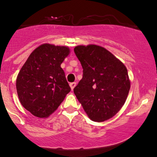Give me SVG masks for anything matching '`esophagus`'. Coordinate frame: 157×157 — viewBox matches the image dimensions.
<instances>
[{"label": "esophagus", "mask_w": 157, "mask_h": 157, "mask_svg": "<svg viewBox=\"0 0 157 157\" xmlns=\"http://www.w3.org/2000/svg\"><path fill=\"white\" fill-rule=\"evenodd\" d=\"M70 86H71V90H73L74 87L76 86V83H75V82H73V83H70Z\"/></svg>", "instance_id": "34e87169"}]
</instances>
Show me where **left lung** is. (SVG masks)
I'll list each match as a JSON object with an SVG mask.
<instances>
[{
    "mask_svg": "<svg viewBox=\"0 0 157 157\" xmlns=\"http://www.w3.org/2000/svg\"><path fill=\"white\" fill-rule=\"evenodd\" d=\"M74 52L83 67V78L74 89L92 121L113 117L126 102L130 80L126 66L104 47L77 46Z\"/></svg>",
    "mask_w": 157,
    "mask_h": 157,
    "instance_id": "1",
    "label": "left lung"
}]
</instances>
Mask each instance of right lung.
Here are the masks:
<instances>
[{"instance_id": "add662e5", "label": "right lung", "mask_w": 157, "mask_h": 157, "mask_svg": "<svg viewBox=\"0 0 157 157\" xmlns=\"http://www.w3.org/2000/svg\"><path fill=\"white\" fill-rule=\"evenodd\" d=\"M70 53L67 47L49 44L31 53L16 78V90L25 108L40 118L57 110L71 91L61 64Z\"/></svg>"}]
</instances>
